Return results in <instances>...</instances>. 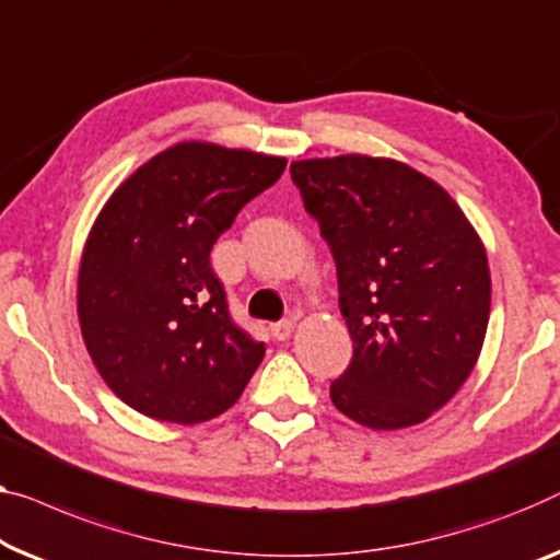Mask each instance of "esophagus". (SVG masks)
<instances>
[{"instance_id":"obj_1","label":"esophagus","mask_w":560,"mask_h":560,"mask_svg":"<svg viewBox=\"0 0 560 560\" xmlns=\"http://www.w3.org/2000/svg\"><path fill=\"white\" fill-rule=\"evenodd\" d=\"M291 331H294V322L287 319V322L273 324V327H271V337L277 339V341H287V339L291 337Z\"/></svg>"}]
</instances>
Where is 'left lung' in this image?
I'll list each match as a JSON object with an SVG mask.
<instances>
[{"instance_id": "8db88e82", "label": "left lung", "mask_w": 560, "mask_h": 560, "mask_svg": "<svg viewBox=\"0 0 560 560\" xmlns=\"http://www.w3.org/2000/svg\"><path fill=\"white\" fill-rule=\"evenodd\" d=\"M337 264L354 341L331 402L370 430H402L447 405L478 364L490 316L482 238L453 196L392 158L291 163Z\"/></svg>"}]
</instances>
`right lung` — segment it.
Returning a JSON list of instances; mask_svg holds the SVG:
<instances>
[{
  "mask_svg": "<svg viewBox=\"0 0 560 560\" xmlns=\"http://www.w3.org/2000/svg\"><path fill=\"white\" fill-rule=\"evenodd\" d=\"M287 158L183 140L130 173L88 233L78 273L82 339L125 405L198 424L236 405L264 345L229 316L211 248L273 186Z\"/></svg>",
  "mask_w": 560,
  "mask_h": 560,
  "instance_id": "obj_1",
  "label": "right lung"
}]
</instances>
